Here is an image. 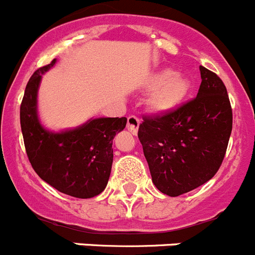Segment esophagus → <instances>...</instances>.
Here are the masks:
<instances>
[{"label":"esophagus","instance_id":"obj_1","mask_svg":"<svg viewBox=\"0 0 255 255\" xmlns=\"http://www.w3.org/2000/svg\"><path fill=\"white\" fill-rule=\"evenodd\" d=\"M139 127V119L136 116H129L127 121V128L132 134H137Z\"/></svg>","mask_w":255,"mask_h":255}]
</instances>
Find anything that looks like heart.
I'll return each mask as SVG.
<instances>
[{
	"label": "heart",
	"instance_id": "obj_1",
	"mask_svg": "<svg viewBox=\"0 0 255 255\" xmlns=\"http://www.w3.org/2000/svg\"><path fill=\"white\" fill-rule=\"evenodd\" d=\"M148 86L155 89L150 96L148 105L153 112L160 114L175 111L193 90V82L188 77L174 73V71L169 68L153 73L150 77Z\"/></svg>",
	"mask_w": 255,
	"mask_h": 255
}]
</instances>
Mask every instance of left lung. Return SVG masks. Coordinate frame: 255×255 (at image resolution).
I'll list each match as a JSON object with an SVG mask.
<instances>
[{
    "mask_svg": "<svg viewBox=\"0 0 255 255\" xmlns=\"http://www.w3.org/2000/svg\"><path fill=\"white\" fill-rule=\"evenodd\" d=\"M193 100L161 116L143 117L138 138L156 188L178 197L208 182L222 164L233 129L228 90L216 73L199 66Z\"/></svg>",
    "mask_w": 255,
    "mask_h": 255,
    "instance_id": "obj_1",
    "label": "left lung"
}]
</instances>
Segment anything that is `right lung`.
Returning <instances> with one entry per match:
<instances>
[{"instance_id": "obj_1", "label": "right lung", "mask_w": 255, "mask_h": 255, "mask_svg": "<svg viewBox=\"0 0 255 255\" xmlns=\"http://www.w3.org/2000/svg\"><path fill=\"white\" fill-rule=\"evenodd\" d=\"M57 59L33 73L20 107L25 150L40 178L61 193L93 198L105 189L113 164V138L125 129L127 118H95L73 129L52 132L40 125L38 89L43 73Z\"/></svg>"}]
</instances>
